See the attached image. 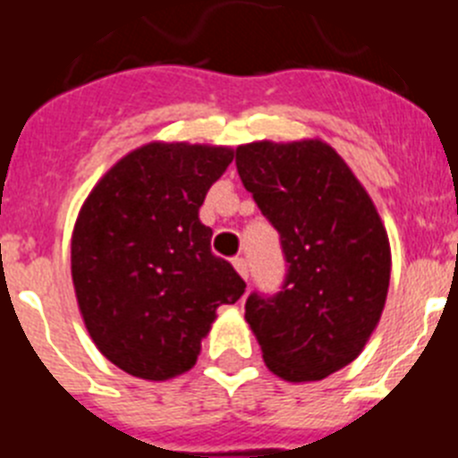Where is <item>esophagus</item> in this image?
Here are the masks:
<instances>
[{
    "label": "esophagus",
    "instance_id": "1",
    "mask_svg": "<svg viewBox=\"0 0 458 458\" xmlns=\"http://www.w3.org/2000/svg\"><path fill=\"white\" fill-rule=\"evenodd\" d=\"M232 264H233V268L238 270V275H241L242 279H248L250 273H248V261H245V259L236 257V259H233V261H232Z\"/></svg>",
    "mask_w": 458,
    "mask_h": 458
}]
</instances>
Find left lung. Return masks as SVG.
<instances>
[{
    "instance_id": "8db88e82",
    "label": "left lung",
    "mask_w": 458,
    "mask_h": 458,
    "mask_svg": "<svg viewBox=\"0 0 458 458\" xmlns=\"http://www.w3.org/2000/svg\"><path fill=\"white\" fill-rule=\"evenodd\" d=\"M236 167L286 261L282 289L250 293L245 321L279 378H326L353 362L378 326L392 264L386 226L321 140L252 141L236 148Z\"/></svg>"
}]
</instances>
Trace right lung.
<instances>
[{"label": "right lung", "instance_id": "add662e5", "mask_svg": "<svg viewBox=\"0 0 458 458\" xmlns=\"http://www.w3.org/2000/svg\"><path fill=\"white\" fill-rule=\"evenodd\" d=\"M226 147L151 141L121 157L80 210L71 273L84 326L125 374L167 380L192 369L220 305L245 282L210 252L199 206L232 165Z\"/></svg>", "mask_w": 458, "mask_h": 458}]
</instances>
